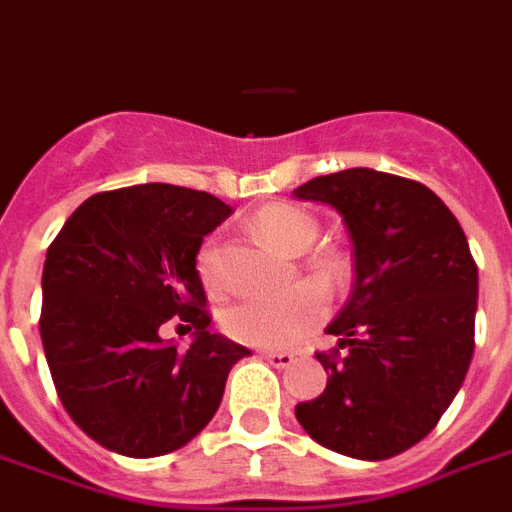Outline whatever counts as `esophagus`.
<instances>
[{"label": "esophagus", "mask_w": 512, "mask_h": 512, "mask_svg": "<svg viewBox=\"0 0 512 512\" xmlns=\"http://www.w3.org/2000/svg\"><path fill=\"white\" fill-rule=\"evenodd\" d=\"M260 355H263L265 360H268V363L273 365V368H289V365H294V360H297V357H294L292 352L265 350V352H260Z\"/></svg>", "instance_id": "esophagus-1"}]
</instances>
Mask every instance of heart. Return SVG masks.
Segmentation results:
<instances>
[{
    "mask_svg": "<svg viewBox=\"0 0 512 512\" xmlns=\"http://www.w3.org/2000/svg\"><path fill=\"white\" fill-rule=\"evenodd\" d=\"M252 228L273 247L284 249L289 255H302L318 236V223L302 207L276 202V205L260 207L252 215ZM199 278L207 286L218 284V268H215V247L210 242L199 249L197 255ZM318 270L323 276H334L339 263L334 257L321 260ZM326 310V294L318 284H299L294 289L276 297H249L228 307L223 326L236 342L268 347V350H284L299 339H305Z\"/></svg>",
    "mask_w": 512,
    "mask_h": 512,
    "instance_id": "1",
    "label": "heart"
}]
</instances>
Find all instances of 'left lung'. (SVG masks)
<instances>
[{
	"label": "left lung",
	"instance_id": "8db88e82",
	"mask_svg": "<svg viewBox=\"0 0 512 512\" xmlns=\"http://www.w3.org/2000/svg\"><path fill=\"white\" fill-rule=\"evenodd\" d=\"M294 197L342 215L355 286L328 323L342 358L318 352L328 384L294 407L328 450L386 460L434 429L473 357L479 270L458 218L418 181L350 168L318 176Z\"/></svg>",
	"mask_w": 512,
	"mask_h": 512
}]
</instances>
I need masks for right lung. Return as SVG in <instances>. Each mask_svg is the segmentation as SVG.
Wrapping results in <instances>:
<instances>
[{
    "mask_svg": "<svg viewBox=\"0 0 512 512\" xmlns=\"http://www.w3.org/2000/svg\"><path fill=\"white\" fill-rule=\"evenodd\" d=\"M231 207L207 191L139 184L94 194L65 220L41 273V342L78 429L126 458L189 444L247 347L210 331L197 255ZM192 331L178 351L159 328Z\"/></svg>",
    "mask_w": 512,
    "mask_h": 512,
    "instance_id": "right-lung-1",
    "label": "right lung"
}]
</instances>
